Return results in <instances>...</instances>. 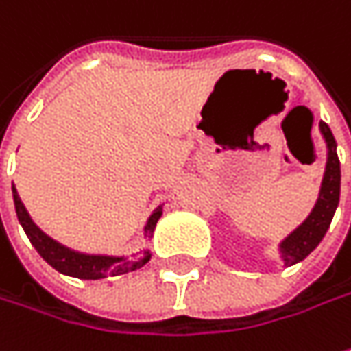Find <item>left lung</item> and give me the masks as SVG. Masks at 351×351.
I'll use <instances>...</instances> for the list:
<instances>
[{
	"instance_id": "left-lung-1",
	"label": "left lung",
	"mask_w": 351,
	"mask_h": 351,
	"mask_svg": "<svg viewBox=\"0 0 351 351\" xmlns=\"http://www.w3.org/2000/svg\"><path fill=\"white\" fill-rule=\"evenodd\" d=\"M320 132L328 145V163H326L317 206L313 208L307 219L280 245L282 256L287 266L303 260L319 247L322 237L326 235L330 227L334 212L338 208V199H340V159L336 155V139L326 122H320Z\"/></svg>"
}]
</instances>
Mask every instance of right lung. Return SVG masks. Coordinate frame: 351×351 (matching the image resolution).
I'll use <instances>...</instances> for the list:
<instances>
[{"mask_svg": "<svg viewBox=\"0 0 351 351\" xmlns=\"http://www.w3.org/2000/svg\"><path fill=\"white\" fill-rule=\"evenodd\" d=\"M13 199H15V212H17L19 223L23 225L27 237L31 239L32 247L38 250V254L43 256L52 268H56L58 272L66 274V276H73L79 280H101L106 276H120V274L134 272L141 268L147 260L152 258L149 252H143V256H134V258H122V256H101V254H81L75 252L71 248L64 247L60 243H56L54 239L43 233L34 221L31 219V215L27 212V208L23 206V202L19 198L17 190L13 186ZM161 208H157L152 213L149 221L145 225V233L152 235L155 225L161 217Z\"/></svg>", "mask_w": 351, "mask_h": 351, "instance_id": "obj_1", "label": "right lung"}]
</instances>
